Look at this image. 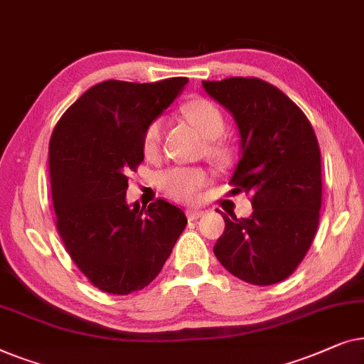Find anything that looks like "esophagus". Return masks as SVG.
Returning a JSON list of instances; mask_svg holds the SVG:
<instances>
[{"label":"esophagus","instance_id":"obj_1","mask_svg":"<svg viewBox=\"0 0 364 364\" xmlns=\"http://www.w3.org/2000/svg\"><path fill=\"white\" fill-rule=\"evenodd\" d=\"M204 214V211H201V209H188L186 211V216L189 221H194V219H199Z\"/></svg>","mask_w":364,"mask_h":364}]
</instances>
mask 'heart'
Returning a JSON list of instances; mask_svg holds the SVG:
<instances>
[{
  "label": "heart",
  "mask_w": 364,
  "mask_h": 364,
  "mask_svg": "<svg viewBox=\"0 0 364 364\" xmlns=\"http://www.w3.org/2000/svg\"><path fill=\"white\" fill-rule=\"evenodd\" d=\"M181 115L194 129L206 138V153L214 161H228L231 148L221 136L226 130V119L221 109L208 99H191L181 105ZM163 138V120L155 119L145 127L141 136V148L146 156L158 155ZM209 181V175L199 166H171L158 175V184L163 191L178 201L191 203Z\"/></svg>",
  "instance_id": "heart-1"
}]
</instances>
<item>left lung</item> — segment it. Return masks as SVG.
Wrapping results in <instances>:
<instances>
[{
  "label": "left lung",
  "mask_w": 364,
  "mask_h": 364,
  "mask_svg": "<svg viewBox=\"0 0 364 364\" xmlns=\"http://www.w3.org/2000/svg\"><path fill=\"white\" fill-rule=\"evenodd\" d=\"M204 90L231 112L240 160L231 184L250 194L252 214L228 218L214 245L223 267L254 285L290 277L309 252L320 221L318 140L304 112L282 90L255 77L203 80Z\"/></svg>",
  "instance_id": "8db88e82"
}]
</instances>
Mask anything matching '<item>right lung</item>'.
<instances>
[{
	"label": "right lung",
	"instance_id": "1",
	"mask_svg": "<svg viewBox=\"0 0 364 364\" xmlns=\"http://www.w3.org/2000/svg\"><path fill=\"white\" fill-rule=\"evenodd\" d=\"M188 84L105 80L82 94L55 125L49 175L55 228L92 285L129 295L160 274L188 219L175 204H127L129 175L143 161L141 136Z\"/></svg>",
	"mask_w": 364,
	"mask_h": 364
}]
</instances>
